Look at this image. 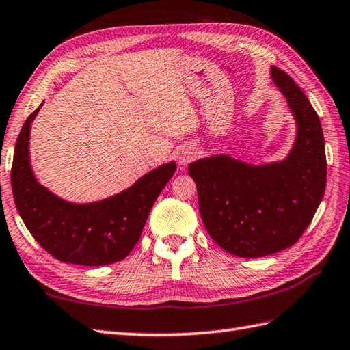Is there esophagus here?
<instances>
[{
	"instance_id": "1",
	"label": "esophagus",
	"mask_w": 350,
	"mask_h": 350,
	"mask_svg": "<svg viewBox=\"0 0 350 350\" xmlns=\"http://www.w3.org/2000/svg\"><path fill=\"white\" fill-rule=\"evenodd\" d=\"M196 157V152L191 147L183 148L182 153L179 154V163L180 165H188V163Z\"/></svg>"
}]
</instances>
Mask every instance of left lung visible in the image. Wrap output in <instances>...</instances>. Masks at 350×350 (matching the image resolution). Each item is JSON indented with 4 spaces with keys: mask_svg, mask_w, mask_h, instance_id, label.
<instances>
[{
    "mask_svg": "<svg viewBox=\"0 0 350 350\" xmlns=\"http://www.w3.org/2000/svg\"><path fill=\"white\" fill-rule=\"evenodd\" d=\"M271 79L286 97L297 124V138L286 159L255 167L218 154L189 163L188 168L208 234L239 258L273 255L296 244L326 187L319 115L285 71L273 66Z\"/></svg>",
    "mask_w": 350,
    "mask_h": 350,
    "instance_id": "1",
    "label": "left lung"
}]
</instances>
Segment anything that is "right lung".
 <instances>
[{"label": "right lung", "mask_w": 350, "mask_h": 350, "mask_svg": "<svg viewBox=\"0 0 350 350\" xmlns=\"http://www.w3.org/2000/svg\"><path fill=\"white\" fill-rule=\"evenodd\" d=\"M38 112L39 107L21 129L12 163L13 198L24 224L40 247L62 262L97 267L122 261L138 243L176 163H163L126 191L101 202H65L34 179L30 167V126Z\"/></svg>", "instance_id": "obj_1"}]
</instances>
